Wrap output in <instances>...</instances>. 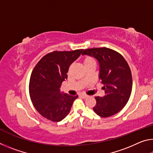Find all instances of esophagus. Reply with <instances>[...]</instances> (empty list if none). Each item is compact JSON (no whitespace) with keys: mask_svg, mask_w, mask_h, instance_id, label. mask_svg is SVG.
Masks as SVG:
<instances>
[{"mask_svg":"<svg viewBox=\"0 0 153 153\" xmlns=\"http://www.w3.org/2000/svg\"><path fill=\"white\" fill-rule=\"evenodd\" d=\"M80 96H81V97H82L83 98H86L88 97V96L86 95V94H82Z\"/></svg>","mask_w":153,"mask_h":153,"instance_id":"esophagus-1","label":"esophagus"}]
</instances>
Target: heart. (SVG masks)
I'll return each mask as SVG.
<instances>
[{
  "label": "heart",
  "mask_w": 153,
  "mask_h": 153,
  "mask_svg": "<svg viewBox=\"0 0 153 153\" xmlns=\"http://www.w3.org/2000/svg\"><path fill=\"white\" fill-rule=\"evenodd\" d=\"M93 61H94V59L90 57V56H86V57H85L84 60V65L88 63H90V62H93Z\"/></svg>",
  "instance_id": "obj_1"
}]
</instances>
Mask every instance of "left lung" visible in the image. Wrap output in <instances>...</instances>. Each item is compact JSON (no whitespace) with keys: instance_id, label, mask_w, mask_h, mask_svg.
<instances>
[{"instance_id":"left-lung-1","label":"left lung","mask_w":153,"mask_h":153,"mask_svg":"<svg viewBox=\"0 0 153 153\" xmlns=\"http://www.w3.org/2000/svg\"><path fill=\"white\" fill-rule=\"evenodd\" d=\"M83 55L94 57L99 64L98 77L105 90L103 97H96L93 110L102 117L112 116L128 102L132 88V77L127 61L117 52L108 48L85 50Z\"/></svg>"}]
</instances>
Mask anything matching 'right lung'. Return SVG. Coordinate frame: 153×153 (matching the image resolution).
<instances>
[{"mask_svg": "<svg viewBox=\"0 0 153 153\" xmlns=\"http://www.w3.org/2000/svg\"><path fill=\"white\" fill-rule=\"evenodd\" d=\"M83 51H54L44 56L33 68L29 86L31 100L38 113L47 120L56 122L63 120L78 97L61 92L60 88L67 79L70 65Z\"/></svg>", "mask_w": 153, "mask_h": 153, "instance_id": "right-lung-1", "label": "right lung"}]
</instances>
